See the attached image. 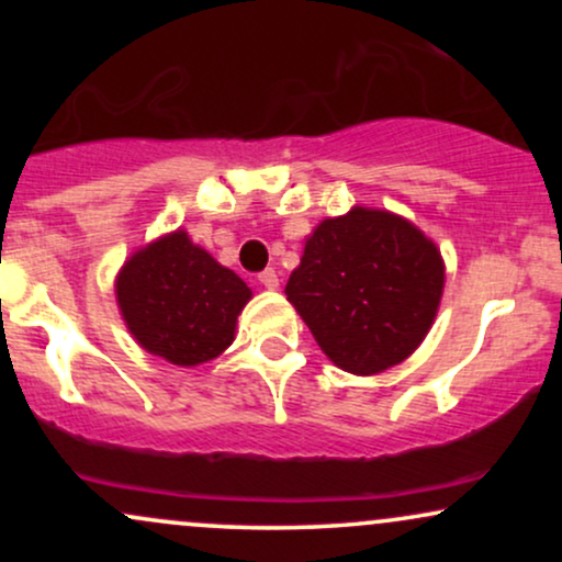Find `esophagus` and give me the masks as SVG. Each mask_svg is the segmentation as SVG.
Masks as SVG:
<instances>
[{
	"label": "esophagus",
	"instance_id": "esophagus-1",
	"mask_svg": "<svg viewBox=\"0 0 562 562\" xmlns=\"http://www.w3.org/2000/svg\"><path fill=\"white\" fill-rule=\"evenodd\" d=\"M259 282H261V285L267 288V290H277V288H280V277H277L274 269H263V272L259 274Z\"/></svg>",
	"mask_w": 562,
	"mask_h": 562
}]
</instances>
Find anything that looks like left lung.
Instances as JSON below:
<instances>
[{
	"label": "left lung",
	"instance_id": "1",
	"mask_svg": "<svg viewBox=\"0 0 562 562\" xmlns=\"http://www.w3.org/2000/svg\"><path fill=\"white\" fill-rule=\"evenodd\" d=\"M443 272L438 245L409 218L353 205L306 237L285 295L335 367L378 375L434 327Z\"/></svg>",
	"mask_w": 562,
	"mask_h": 562
}]
</instances>
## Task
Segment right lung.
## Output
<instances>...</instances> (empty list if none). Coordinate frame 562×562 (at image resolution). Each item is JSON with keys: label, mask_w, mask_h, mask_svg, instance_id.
<instances>
[{"label": "right lung", "mask_w": 562, "mask_h": 562, "mask_svg": "<svg viewBox=\"0 0 562 562\" xmlns=\"http://www.w3.org/2000/svg\"><path fill=\"white\" fill-rule=\"evenodd\" d=\"M254 299L184 229L142 245L115 274V303L132 338L153 357L198 367L232 346L237 317Z\"/></svg>", "instance_id": "right-lung-1"}]
</instances>
